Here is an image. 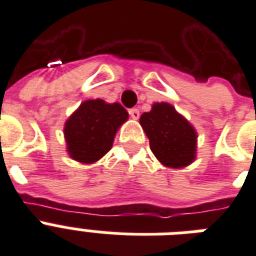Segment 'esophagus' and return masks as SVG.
I'll return each instance as SVG.
<instances>
[{"mask_svg": "<svg viewBox=\"0 0 256 256\" xmlns=\"http://www.w3.org/2000/svg\"><path fill=\"white\" fill-rule=\"evenodd\" d=\"M130 116L134 120H138V118H140V110H138V108H132V110H130Z\"/></svg>", "mask_w": 256, "mask_h": 256, "instance_id": "obj_1", "label": "esophagus"}]
</instances>
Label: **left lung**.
Wrapping results in <instances>:
<instances>
[{"label": "left lung", "instance_id": "1", "mask_svg": "<svg viewBox=\"0 0 256 256\" xmlns=\"http://www.w3.org/2000/svg\"><path fill=\"white\" fill-rule=\"evenodd\" d=\"M140 124L150 138V150L163 166L183 168L195 160V128L171 104H154L150 112L142 114Z\"/></svg>", "mask_w": 256, "mask_h": 256}]
</instances>
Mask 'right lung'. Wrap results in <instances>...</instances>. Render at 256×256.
Wrapping results in <instances>:
<instances>
[{
	"label": "right lung",
	"instance_id": "right-lung-1",
	"mask_svg": "<svg viewBox=\"0 0 256 256\" xmlns=\"http://www.w3.org/2000/svg\"><path fill=\"white\" fill-rule=\"evenodd\" d=\"M128 120L118 102L86 100L66 120L64 136L69 156L84 164L100 160L112 148L116 132Z\"/></svg>",
	"mask_w": 256,
	"mask_h": 256
}]
</instances>
